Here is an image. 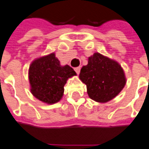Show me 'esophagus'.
<instances>
[{"label": "esophagus", "mask_w": 149, "mask_h": 149, "mask_svg": "<svg viewBox=\"0 0 149 149\" xmlns=\"http://www.w3.org/2000/svg\"><path fill=\"white\" fill-rule=\"evenodd\" d=\"M74 70H75V72H76L77 73V74H79V73H80V71H81V67L75 68Z\"/></svg>", "instance_id": "34e87169"}]
</instances>
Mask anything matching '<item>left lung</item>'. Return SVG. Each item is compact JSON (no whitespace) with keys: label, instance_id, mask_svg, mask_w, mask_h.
Instances as JSON below:
<instances>
[{"label":"left lung","instance_id":"left-lung-1","mask_svg":"<svg viewBox=\"0 0 149 149\" xmlns=\"http://www.w3.org/2000/svg\"><path fill=\"white\" fill-rule=\"evenodd\" d=\"M79 77L87 87L88 95L97 102H107L116 97L126 84L124 72L118 63L94 53L88 64L81 69Z\"/></svg>","mask_w":149,"mask_h":149}]
</instances>
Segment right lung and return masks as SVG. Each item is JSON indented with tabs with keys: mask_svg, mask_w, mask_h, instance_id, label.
Segmentation results:
<instances>
[{
	"mask_svg": "<svg viewBox=\"0 0 149 149\" xmlns=\"http://www.w3.org/2000/svg\"><path fill=\"white\" fill-rule=\"evenodd\" d=\"M68 65L61 66L55 53L36 59L29 68L31 93L43 102H58L64 94V86L68 78L76 76Z\"/></svg>",
	"mask_w": 149,
	"mask_h": 149,
	"instance_id": "obj_1",
	"label": "right lung"
}]
</instances>
